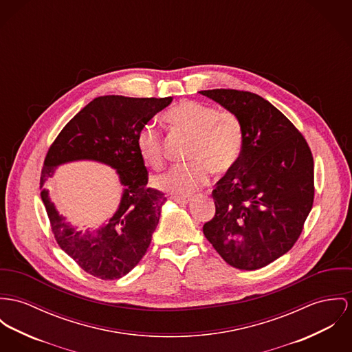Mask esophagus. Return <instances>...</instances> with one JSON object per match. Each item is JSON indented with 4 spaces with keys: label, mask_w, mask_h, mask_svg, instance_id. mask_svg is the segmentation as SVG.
Segmentation results:
<instances>
[{
    "label": "esophagus",
    "mask_w": 352,
    "mask_h": 352,
    "mask_svg": "<svg viewBox=\"0 0 352 352\" xmlns=\"http://www.w3.org/2000/svg\"><path fill=\"white\" fill-rule=\"evenodd\" d=\"M174 199H175L178 204L185 205V204L189 202L190 197H188V195H177V197H174Z\"/></svg>",
    "instance_id": "1"
}]
</instances>
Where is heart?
<instances>
[{
	"label": "heart",
	"instance_id": "b5f03b06",
	"mask_svg": "<svg viewBox=\"0 0 352 352\" xmlns=\"http://www.w3.org/2000/svg\"><path fill=\"white\" fill-rule=\"evenodd\" d=\"M163 120L184 134L194 136L188 164L174 166L155 178L160 189L190 194L209 182L210 173L225 174L243 153V129L240 118L229 109H218L195 100H182L163 113ZM138 151L146 164L162 168L164 148L161 130L154 124L142 127L136 138Z\"/></svg>",
	"mask_w": 352,
	"mask_h": 352
}]
</instances>
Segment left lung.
Masks as SVG:
<instances>
[{
    "label": "left lung",
    "mask_w": 352,
    "mask_h": 352,
    "mask_svg": "<svg viewBox=\"0 0 352 352\" xmlns=\"http://www.w3.org/2000/svg\"><path fill=\"white\" fill-rule=\"evenodd\" d=\"M199 94L234 112L243 129V153L216 184V214L204 234L229 265L256 271L298 241L314 204V157L291 120L264 98L223 88Z\"/></svg>",
    "instance_id": "1"
}]
</instances>
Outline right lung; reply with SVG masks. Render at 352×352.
I'll list each match as a JSON object with an SVG mask.
<instances>
[{
	"label": "right lung",
	"instance_id": "right-lung-1",
	"mask_svg": "<svg viewBox=\"0 0 352 352\" xmlns=\"http://www.w3.org/2000/svg\"><path fill=\"white\" fill-rule=\"evenodd\" d=\"M173 98L99 96L79 111L51 144L41 170V199L58 246L82 271L116 280L133 271L147 252L166 202L162 191L147 186L148 171L136 138L143 126ZM88 159L115 168L125 189L121 205L99 231H76L55 210L45 184L54 167Z\"/></svg>",
	"mask_w": 352,
	"mask_h": 352
}]
</instances>
